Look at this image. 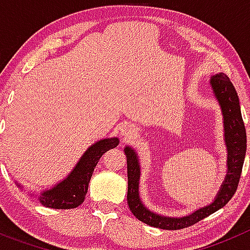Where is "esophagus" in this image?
Returning <instances> with one entry per match:
<instances>
[{
  "mask_svg": "<svg viewBox=\"0 0 250 250\" xmlns=\"http://www.w3.org/2000/svg\"><path fill=\"white\" fill-rule=\"evenodd\" d=\"M120 132L121 135L127 138V136H131L132 134H134V127L129 126V125H123V126L120 127Z\"/></svg>",
  "mask_w": 250,
  "mask_h": 250,
  "instance_id": "obj_1",
  "label": "esophagus"
}]
</instances>
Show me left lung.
I'll use <instances>...</instances> for the list:
<instances>
[{"label": "left lung", "mask_w": 250, "mask_h": 250, "mask_svg": "<svg viewBox=\"0 0 250 250\" xmlns=\"http://www.w3.org/2000/svg\"><path fill=\"white\" fill-rule=\"evenodd\" d=\"M210 85L216 100L222 107L224 120V138L228 149V171L223 182L220 190L216 194L211 204L200 208L194 213L182 218H170L149 210L139 196V180H140V165L138 154L131 146L124 149L127 160V204L130 210L140 222L159 229L176 230L188 228L195 223L209 216L224 207L237 191L242 174L243 163L247 151V132L240 112L239 98L233 83L225 74L211 76Z\"/></svg>", "instance_id": "obj_1"}]
</instances>
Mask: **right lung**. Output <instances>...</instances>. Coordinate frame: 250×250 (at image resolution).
I'll use <instances>...</instances> for the list:
<instances>
[{"mask_svg":"<svg viewBox=\"0 0 250 250\" xmlns=\"http://www.w3.org/2000/svg\"><path fill=\"white\" fill-rule=\"evenodd\" d=\"M118 138L103 139L95 143L83 152L71 173L62 182L48 190L37 195L39 202L47 208L54 209H72L81 205L85 200L90 179L101 156L110 149L118 146ZM21 188V185H19Z\"/></svg>","mask_w":250,"mask_h":250,"instance_id":"add662e5","label":"right lung"}]
</instances>
